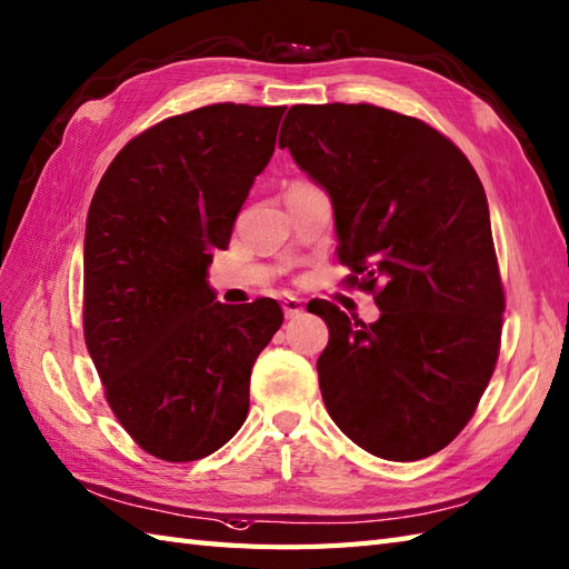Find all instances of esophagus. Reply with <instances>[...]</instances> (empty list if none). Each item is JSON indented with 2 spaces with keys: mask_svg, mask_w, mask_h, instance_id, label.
Masks as SVG:
<instances>
[{
  "mask_svg": "<svg viewBox=\"0 0 569 569\" xmlns=\"http://www.w3.org/2000/svg\"><path fill=\"white\" fill-rule=\"evenodd\" d=\"M303 300L300 298H296V296H286L283 298V316L291 320V318H298V316H303Z\"/></svg>",
  "mask_w": 569,
  "mask_h": 569,
  "instance_id": "esophagus-1",
  "label": "esophagus"
}]
</instances>
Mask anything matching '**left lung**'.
<instances>
[{
    "instance_id": "left-lung-1",
    "label": "left lung",
    "mask_w": 569,
    "mask_h": 569,
    "mask_svg": "<svg viewBox=\"0 0 569 569\" xmlns=\"http://www.w3.org/2000/svg\"><path fill=\"white\" fill-rule=\"evenodd\" d=\"M278 147L332 200L337 259L381 318L310 300L330 328L325 408L361 450L413 462L450 445L497 367L503 286L485 186L438 129L377 104H293Z\"/></svg>"
}]
</instances>
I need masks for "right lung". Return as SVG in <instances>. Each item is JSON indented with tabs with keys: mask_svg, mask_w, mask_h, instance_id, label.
I'll list each match as a JSON object with an SVG mask.
<instances>
[{
	"mask_svg": "<svg viewBox=\"0 0 569 569\" xmlns=\"http://www.w3.org/2000/svg\"><path fill=\"white\" fill-rule=\"evenodd\" d=\"M283 112L220 102L168 117L114 156L92 196L84 345L117 420L166 462L234 438L253 361L283 322L273 298L222 306L208 286Z\"/></svg>",
	"mask_w": 569,
	"mask_h": 569,
	"instance_id": "right-lung-1",
	"label": "right lung"
}]
</instances>
